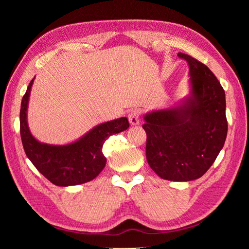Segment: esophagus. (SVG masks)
I'll return each instance as SVG.
<instances>
[{
    "label": "esophagus",
    "mask_w": 249,
    "mask_h": 249,
    "mask_svg": "<svg viewBox=\"0 0 249 249\" xmlns=\"http://www.w3.org/2000/svg\"><path fill=\"white\" fill-rule=\"evenodd\" d=\"M140 115L141 112L138 109H134L129 113V122L132 125L139 124L140 123Z\"/></svg>",
    "instance_id": "1"
}]
</instances>
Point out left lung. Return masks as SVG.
<instances>
[{
    "label": "left lung",
    "instance_id": "1",
    "mask_svg": "<svg viewBox=\"0 0 249 249\" xmlns=\"http://www.w3.org/2000/svg\"><path fill=\"white\" fill-rule=\"evenodd\" d=\"M189 64L192 95L177 108L144 116L146 160L158 176L175 182L202 177L225 142L228 120L224 90L209 67L178 53Z\"/></svg>",
    "mask_w": 249,
    "mask_h": 249
}]
</instances>
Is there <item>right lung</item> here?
<instances>
[{"label":"right lung","instance_id":"right-lung-1","mask_svg":"<svg viewBox=\"0 0 249 249\" xmlns=\"http://www.w3.org/2000/svg\"><path fill=\"white\" fill-rule=\"evenodd\" d=\"M34 79L22 96L19 113L20 138L25 153L36 169L56 186H72L89 182L100 175L106 165L103 144L111 135L130 126L126 117L111 120L87 133L78 141L67 145H50L37 141L27 124L29 95Z\"/></svg>","mask_w":249,"mask_h":249}]
</instances>
